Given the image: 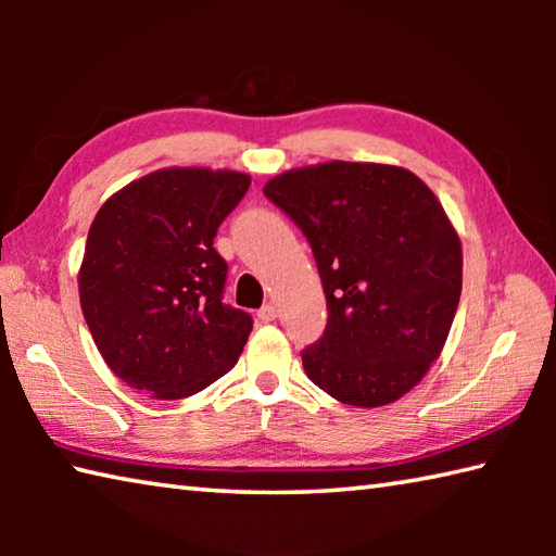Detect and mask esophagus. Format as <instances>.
Masks as SVG:
<instances>
[{"instance_id":"esophagus-1","label":"esophagus","mask_w":556,"mask_h":556,"mask_svg":"<svg viewBox=\"0 0 556 556\" xmlns=\"http://www.w3.org/2000/svg\"><path fill=\"white\" fill-rule=\"evenodd\" d=\"M257 318H260L262 324L275 321V318H277V306H275V304H265V306H262L260 312H257Z\"/></svg>"}]
</instances>
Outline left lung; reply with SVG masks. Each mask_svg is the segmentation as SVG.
I'll return each mask as SVG.
<instances>
[{
    "instance_id": "8db88e82",
    "label": "left lung",
    "mask_w": 556,
    "mask_h": 556,
    "mask_svg": "<svg viewBox=\"0 0 556 556\" xmlns=\"http://www.w3.org/2000/svg\"><path fill=\"white\" fill-rule=\"evenodd\" d=\"M312 244L328 324L301 353L308 380L338 402L382 407L441 355L464 255L431 188L402 166L328 162L265 184Z\"/></svg>"
}]
</instances>
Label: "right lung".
<instances>
[{
    "mask_svg": "<svg viewBox=\"0 0 556 556\" xmlns=\"http://www.w3.org/2000/svg\"><path fill=\"white\" fill-rule=\"evenodd\" d=\"M248 188V174L174 166L102 203L78 271L80 306L129 388L191 397L238 363L252 316L223 304L228 265L213 238Z\"/></svg>",
    "mask_w": 556,
    "mask_h": 556,
    "instance_id": "1",
    "label": "right lung"
}]
</instances>
